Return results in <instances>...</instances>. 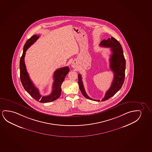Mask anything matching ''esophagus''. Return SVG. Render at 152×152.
I'll return each mask as SVG.
<instances>
[{
    "label": "esophagus",
    "instance_id": "obj_1",
    "mask_svg": "<svg viewBox=\"0 0 152 152\" xmlns=\"http://www.w3.org/2000/svg\"><path fill=\"white\" fill-rule=\"evenodd\" d=\"M72 66L73 68H75L76 67V63L75 62H73L72 64Z\"/></svg>",
    "mask_w": 152,
    "mask_h": 152
}]
</instances>
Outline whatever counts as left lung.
<instances>
[{"mask_svg":"<svg viewBox=\"0 0 152 152\" xmlns=\"http://www.w3.org/2000/svg\"><path fill=\"white\" fill-rule=\"evenodd\" d=\"M100 46L111 48L112 54L110 58V67L114 74L112 84L109 90L106 92L104 98L101 100V101H104L114 96L123 85L125 78L126 62L122 46L119 41L114 37H111L107 40H102L100 43ZM78 77L79 88L84 97L94 101H100V100L91 99L88 96L84 88L82 76L80 74H78Z\"/></svg>","mask_w":152,"mask_h":152,"instance_id":"8db88e82","label":"left lung"}]
</instances>
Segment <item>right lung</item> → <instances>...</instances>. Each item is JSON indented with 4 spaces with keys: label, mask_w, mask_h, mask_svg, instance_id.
<instances>
[{
    "label": "right lung",
    "mask_w": 152,
    "mask_h": 152,
    "mask_svg": "<svg viewBox=\"0 0 152 152\" xmlns=\"http://www.w3.org/2000/svg\"><path fill=\"white\" fill-rule=\"evenodd\" d=\"M39 35H33L29 40H27L24 44L23 51L20 61V80L24 89L29 93L31 97L40 102L46 103L54 101L59 98L62 90L61 85L63 82H64L65 77L69 72V68L68 66H66L55 70L53 75L54 80L53 82L52 91L51 94L46 96H42V95H40L38 89L35 87L29 77L24 63L26 52L29 47L39 39Z\"/></svg>",
    "instance_id": "obj_1"
}]
</instances>
